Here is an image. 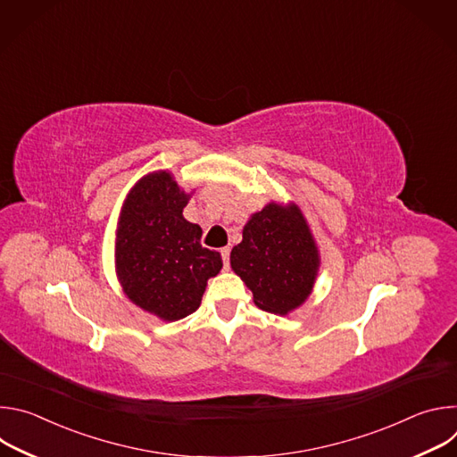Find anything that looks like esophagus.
Segmentation results:
<instances>
[{"mask_svg":"<svg viewBox=\"0 0 457 457\" xmlns=\"http://www.w3.org/2000/svg\"><path fill=\"white\" fill-rule=\"evenodd\" d=\"M229 251H231L229 247H222V249H220V254H222V260H224V268H226V270L229 268Z\"/></svg>","mask_w":457,"mask_h":457,"instance_id":"1","label":"esophagus"}]
</instances>
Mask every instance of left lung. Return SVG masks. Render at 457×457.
I'll return each mask as SVG.
<instances>
[{"label": "left lung", "mask_w": 457, "mask_h": 457, "mask_svg": "<svg viewBox=\"0 0 457 457\" xmlns=\"http://www.w3.org/2000/svg\"><path fill=\"white\" fill-rule=\"evenodd\" d=\"M229 260L254 303L277 314H287L309 296L320 264L298 208L275 203L249 219Z\"/></svg>", "instance_id": "obj_1"}]
</instances>
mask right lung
Listing matches in <instances>:
<instances>
[{
	"label": "right lung",
	"instance_id": "add662e5",
	"mask_svg": "<svg viewBox=\"0 0 457 457\" xmlns=\"http://www.w3.org/2000/svg\"><path fill=\"white\" fill-rule=\"evenodd\" d=\"M187 195L166 171L146 175L128 195L117 229V275L128 298L175 321L201 305L208 278L222 270L203 229L182 217Z\"/></svg>",
	"mask_w": 457,
	"mask_h": 457
}]
</instances>
